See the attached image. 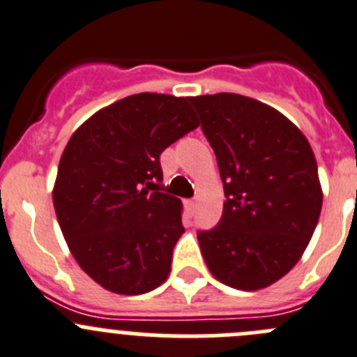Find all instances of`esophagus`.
<instances>
[{
	"instance_id": "obj_1",
	"label": "esophagus",
	"mask_w": 357,
	"mask_h": 357,
	"mask_svg": "<svg viewBox=\"0 0 357 357\" xmlns=\"http://www.w3.org/2000/svg\"><path fill=\"white\" fill-rule=\"evenodd\" d=\"M185 206H186V209H188L190 213H194V209H195V201H194V199H188V201H185Z\"/></svg>"
}]
</instances>
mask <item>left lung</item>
Masks as SVG:
<instances>
[{
	"label": "left lung",
	"instance_id": "left-lung-1",
	"mask_svg": "<svg viewBox=\"0 0 357 357\" xmlns=\"http://www.w3.org/2000/svg\"><path fill=\"white\" fill-rule=\"evenodd\" d=\"M216 155L225 202L216 227L199 231L211 275L259 291L287 275L308 246L322 208L317 162L294 123L236 93L192 96Z\"/></svg>",
	"mask_w": 357,
	"mask_h": 357
}]
</instances>
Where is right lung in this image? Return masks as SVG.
Segmentation results:
<instances>
[{
  "label": "right lung",
  "mask_w": 357,
  "mask_h": 357,
  "mask_svg": "<svg viewBox=\"0 0 357 357\" xmlns=\"http://www.w3.org/2000/svg\"><path fill=\"white\" fill-rule=\"evenodd\" d=\"M190 98L126 96L70 137L52 190L56 216L82 271L116 294L137 296L167 280L185 232L181 201L158 192L160 155L199 126Z\"/></svg>",
  "instance_id": "right-lung-1"
}]
</instances>
